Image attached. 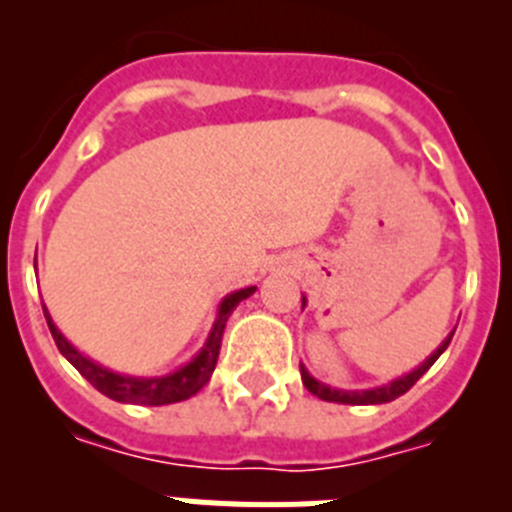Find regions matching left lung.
Instances as JSON below:
<instances>
[{"label": "left lung", "instance_id": "8db88e82", "mask_svg": "<svg viewBox=\"0 0 512 512\" xmlns=\"http://www.w3.org/2000/svg\"><path fill=\"white\" fill-rule=\"evenodd\" d=\"M305 305H307V300L302 297V310H305ZM451 336H454V330H451L449 336L443 338L441 346H438L436 351H433V354L423 361V364L415 366L413 372L402 374V377L392 379V382L382 384V387H372V390H336V387H330V384H325V382H320V379L312 377V374L305 369V364H300L302 384H305L312 395L320 397V400L338 402V405H382V402H392L395 397L405 395V392H408L410 387H413V384L418 382V379L423 377V374L428 372L433 364H436L438 356H441L443 351L449 348Z\"/></svg>", "mask_w": 512, "mask_h": 512}]
</instances>
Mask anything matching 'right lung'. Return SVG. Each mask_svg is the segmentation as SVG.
<instances>
[{
  "mask_svg": "<svg viewBox=\"0 0 512 512\" xmlns=\"http://www.w3.org/2000/svg\"><path fill=\"white\" fill-rule=\"evenodd\" d=\"M256 292V287L238 289V292H230L223 297L220 307H217V318L212 323L210 336H207L205 346L174 372L164 374V377H133V374H120L112 372L107 366L97 364L94 359L84 356L79 348L71 341H66L61 330L53 323L48 307H43L45 320H48V328H51V336L56 341L58 351H61L71 364L76 366V372L87 379L92 387H97L102 395H107L115 402H133V405H171V402L189 400L192 395L205 387L210 382L212 372H215L217 354H220V341H223V330L228 323L230 312L238 307V302H243L246 297H251Z\"/></svg>",
  "mask_w": 512,
  "mask_h": 512,
  "instance_id": "add662e5",
  "label": "right lung"
}]
</instances>
